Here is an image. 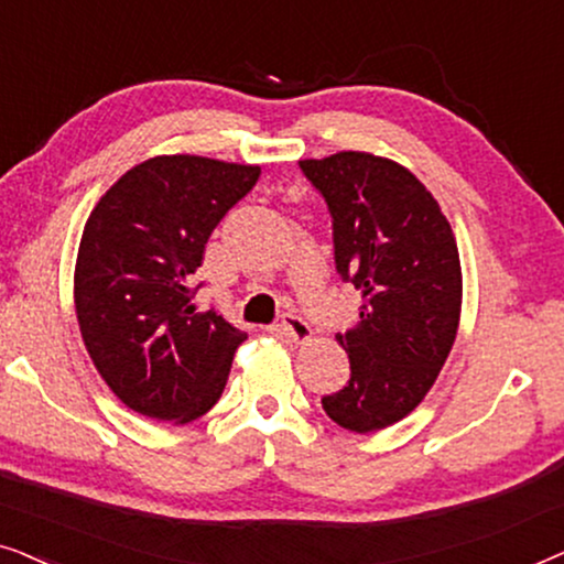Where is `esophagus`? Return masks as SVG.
<instances>
[{"instance_id":"obj_1","label":"esophagus","mask_w":564,"mask_h":564,"mask_svg":"<svg viewBox=\"0 0 564 564\" xmlns=\"http://www.w3.org/2000/svg\"><path fill=\"white\" fill-rule=\"evenodd\" d=\"M280 328H282V334L295 344H305L307 338H311V326H307V323L300 318L297 313H284L280 321Z\"/></svg>"}]
</instances>
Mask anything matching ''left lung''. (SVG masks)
<instances>
[{
	"instance_id": "1",
	"label": "left lung",
	"mask_w": 564,
	"mask_h": 564,
	"mask_svg": "<svg viewBox=\"0 0 564 564\" xmlns=\"http://www.w3.org/2000/svg\"><path fill=\"white\" fill-rule=\"evenodd\" d=\"M300 169L328 205L336 272L361 295L359 321L336 334L351 377L321 403L338 426L369 434L411 413L449 357L457 241L431 192L395 161L341 151Z\"/></svg>"
}]
</instances>
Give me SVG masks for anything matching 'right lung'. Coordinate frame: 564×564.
Segmentation results:
<instances>
[{
    "instance_id": "1",
    "label": "right lung",
    "mask_w": 564,
    "mask_h": 564,
    "mask_svg": "<svg viewBox=\"0 0 564 564\" xmlns=\"http://www.w3.org/2000/svg\"><path fill=\"white\" fill-rule=\"evenodd\" d=\"M259 166L156 156L120 176L84 226L76 318L97 372L135 413L189 423L218 403L246 334L197 313L189 280Z\"/></svg>"
}]
</instances>
